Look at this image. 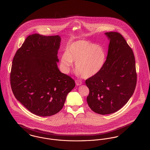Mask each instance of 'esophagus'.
Here are the masks:
<instances>
[{
  "instance_id": "1",
  "label": "esophagus",
  "mask_w": 150,
  "mask_h": 150,
  "mask_svg": "<svg viewBox=\"0 0 150 150\" xmlns=\"http://www.w3.org/2000/svg\"><path fill=\"white\" fill-rule=\"evenodd\" d=\"M75 83H76V84L77 86H80L81 84H82V82L81 81H79V80H76L75 81Z\"/></svg>"
}]
</instances>
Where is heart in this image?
Here are the masks:
<instances>
[{"label": "heart", "mask_w": 150, "mask_h": 150, "mask_svg": "<svg viewBox=\"0 0 150 150\" xmlns=\"http://www.w3.org/2000/svg\"><path fill=\"white\" fill-rule=\"evenodd\" d=\"M103 48L86 40H79L68 47L62 56L60 64L64 73H69L75 63L77 74L84 78L92 77L102 69L105 61Z\"/></svg>", "instance_id": "1"}]
</instances>
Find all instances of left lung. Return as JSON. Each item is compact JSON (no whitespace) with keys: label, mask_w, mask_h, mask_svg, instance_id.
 Segmentation results:
<instances>
[{"label":"left lung","mask_w":150,"mask_h":150,"mask_svg":"<svg viewBox=\"0 0 150 150\" xmlns=\"http://www.w3.org/2000/svg\"><path fill=\"white\" fill-rule=\"evenodd\" d=\"M110 40L106 60L101 70L86 80L87 102L97 114H110L122 108L133 95L137 81L135 59L124 37L105 33Z\"/></svg>","instance_id":"8db88e82"}]
</instances>
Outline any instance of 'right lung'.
I'll return each mask as SVG.
<instances>
[{
	"label": "right lung",
	"mask_w": 150,
	"mask_h": 150,
	"mask_svg": "<svg viewBox=\"0 0 150 150\" xmlns=\"http://www.w3.org/2000/svg\"><path fill=\"white\" fill-rule=\"evenodd\" d=\"M60 41L59 35H29L13 58L10 74L12 92L36 115L57 114L75 86L71 77L58 69Z\"/></svg>",
	"instance_id": "right-lung-1"
}]
</instances>
